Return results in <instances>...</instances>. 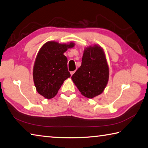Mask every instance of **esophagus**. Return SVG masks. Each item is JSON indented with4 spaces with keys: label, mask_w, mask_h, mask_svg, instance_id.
<instances>
[{
    "label": "esophagus",
    "mask_w": 148,
    "mask_h": 148,
    "mask_svg": "<svg viewBox=\"0 0 148 148\" xmlns=\"http://www.w3.org/2000/svg\"><path fill=\"white\" fill-rule=\"evenodd\" d=\"M74 72H75V71H72V72H71V76H72V75L74 74Z\"/></svg>",
    "instance_id": "34e87169"
}]
</instances>
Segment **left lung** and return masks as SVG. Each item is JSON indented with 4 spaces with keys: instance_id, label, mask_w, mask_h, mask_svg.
I'll return each mask as SVG.
<instances>
[{
    "instance_id": "8db88e82",
    "label": "left lung",
    "mask_w": 148,
    "mask_h": 148,
    "mask_svg": "<svg viewBox=\"0 0 148 148\" xmlns=\"http://www.w3.org/2000/svg\"><path fill=\"white\" fill-rule=\"evenodd\" d=\"M71 78L83 96L92 99L103 93L108 82L109 67L100 45L85 49L82 65Z\"/></svg>"
}]
</instances>
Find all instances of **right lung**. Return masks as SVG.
Returning a JSON list of instances; mask_svg holds the SVG:
<instances>
[{"instance_id":"right-lung-1","label":"right lung","mask_w":148,"mask_h":148,"mask_svg":"<svg viewBox=\"0 0 148 148\" xmlns=\"http://www.w3.org/2000/svg\"><path fill=\"white\" fill-rule=\"evenodd\" d=\"M75 43L49 41L38 51L33 66V81L36 91L47 99L56 95L65 79L71 77L67 58L63 53Z\"/></svg>"}]
</instances>
